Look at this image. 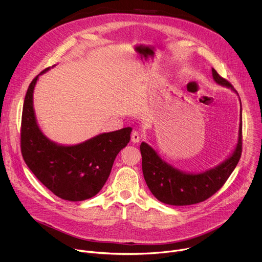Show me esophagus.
<instances>
[{
  "instance_id": "obj_1",
  "label": "esophagus",
  "mask_w": 262,
  "mask_h": 262,
  "mask_svg": "<svg viewBox=\"0 0 262 262\" xmlns=\"http://www.w3.org/2000/svg\"><path fill=\"white\" fill-rule=\"evenodd\" d=\"M140 140H141V135L139 134V132H137V130L133 132V134H132V142L133 143H139Z\"/></svg>"
}]
</instances>
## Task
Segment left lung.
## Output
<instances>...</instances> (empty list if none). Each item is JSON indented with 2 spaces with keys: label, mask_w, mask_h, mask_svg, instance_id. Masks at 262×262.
<instances>
[{
  "label": "left lung",
  "mask_w": 262,
  "mask_h": 262,
  "mask_svg": "<svg viewBox=\"0 0 262 262\" xmlns=\"http://www.w3.org/2000/svg\"><path fill=\"white\" fill-rule=\"evenodd\" d=\"M211 73L217 85L237 94L232 85L220 77L213 68ZM239 119L237 143L229 157L217 166L198 173L184 172L173 167L150 145L142 142L140 150L143 175L152 195L165 204L182 206L202 202L217 192L235 169L242 156V102Z\"/></svg>",
  "instance_id": "left-lung-1"
}]
</instances>
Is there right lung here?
Wrapping results in <instances>:
<instances>
[{
  "label": "right lung",
  "instance_id": "1",
  "mask_svg": "<svg viewBox=\"0 0 262 262\" xmlns=\"http://www.w3.org/2000/svg\"><path fill=\"white\" fill-rule=\"evenodd\" d=\"M50 69L41 71L31 82L25 97L21 155L33 174L56 196L67 201H83L102 189L117 155L128 144L133 128L102 133L76 145L50 140L37 122L33 104L35 85Z\"/></svg>",
  "mask_w": 262,
  "mask_h": 262
}]
</instances>
